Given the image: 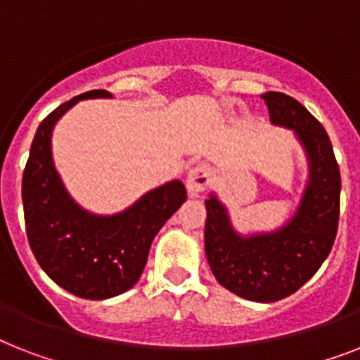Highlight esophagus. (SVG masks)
Segmentation results:
<instances>
[{"mask_svg": "<svg viewBox=\"0 0 360 360\" xmlns=\"http://www.w3.org/2000/svg\"><path fill=\"white\" fill-rule=\"evenodd\" d=\"M210 183H212V170L207 165H198L188 172V177H186V188H188V194L192 198L200 195L203 190L209 188Z\"/></svg>", "mask_w": 360, "mask_h": 360, "instance_id": "34e87169", "label": "esophagus"}]
</instances>
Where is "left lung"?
I'll list each match as a JSON object with an SVG mask.
<instances>
[{
  "label": "left lung",
  "instance_id": "8db88e82",
  "mask_svg": "<svg viewBox=\"0 0 360 360\" xmlns=\"http://www.w3.org/2000/svg\"><path fill=\"white\" fill-rule=\"evenodd\" d=\"M270 122L294 131L305 151L309 179L296 212L268 233L240 235L227 207L205 200V253L216 281L250 302L271 303L302 288L326 261L338 229L340 170L322 124L290 96L266 92Z\"/></svg>",
  "mask_w": 360,
  "mask_h": 360
}]
</instances>
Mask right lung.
I'll use <instances>...</instances> for the list:
<instances>
[{"label": "right lung", "instance_id": "obj_1", "mask_svg": "<svg viewBox=\"0 0 360 360\" xmlns=\"http://www.w3.org/2000/svg\"><path fill=\"white\" fill-rule=\"evenodd\" d=\"M96 98L112 94L90 90L44 118L22 181L25 229L38 264L58 286L84 300L129 290L144 271L155 235L186 200L179 179L146 192L116 214H94L70 195L53 162V127L77 101Z\"/></svg>", "mask_w": 360, "mask_h": 360}]
</instances>
